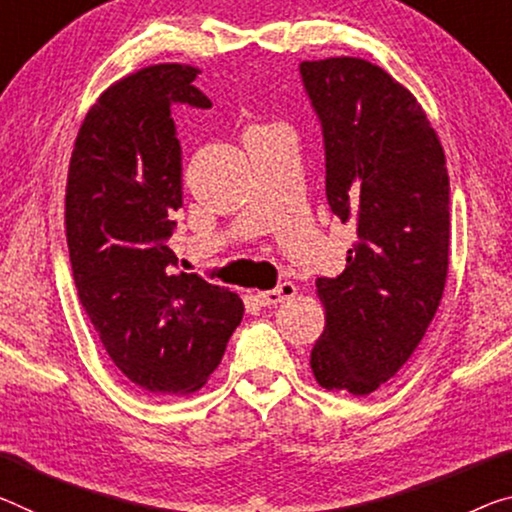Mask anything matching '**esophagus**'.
I'll list each match as a JSON object with an SVG mask.
<instances>
[{
	"mask_svg": "<svg viewBox=\"0 0 512 512\" xmlns=\"http://www.w3.org/2000/svg\"><path fill=\"white\" fill-rule=\"evenodd\" d=\"M295 295H297V286H295V283L283 281V283H279V286L274 288V290H263V293H258L256 300L261 302L263 306H277V304L286 302V300H293Z\"/></svg>",
	"mask_w": 512,
	"mask_h": 512,
	"instance_id": "esophagus-1",
	"label": "esophagus"
}]
</instances>
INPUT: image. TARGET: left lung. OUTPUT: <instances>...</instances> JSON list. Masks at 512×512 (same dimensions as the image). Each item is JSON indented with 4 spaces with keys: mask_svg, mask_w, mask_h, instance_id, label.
I'll list each match as a JSON object with an SVG mask.
<instances>
[{
    "mask_svg": "<svg viewBox=\"0 0 512 512\" xmlns=\"http://www.w3.org/2000/svg\"><path fill=\"white\" fill-rule=\"evenodd\" d=\"M300 73L325 137L327 203L357 229L345 270L316 281L325 332L311 371L322 389L368 396L405 366L442 302L446 157L423 107L380 66L329 57Z\"/></svg>",
    "mask_w": 512,
    "mask_h": 512,
    "instance_id": "1",
    "label": "left lung"
}]
</instances>
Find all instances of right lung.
<instances>
[{
    "instance_id": "add662e5",
    "label": "right lung",
    "mask_w": 512,
    "mask_h": 512,
    "mask_svg": "<svg viewBox=\"0 0 512 512\" xmlns=\"http://www.w3.org/2000/svg\"><path fill=\"white\" fill-rule=\"evenodd\" d=\"M201 70L146 66L100 93L70 155L66 238L77 295L114 366L151 396L199 391L245 306L229 288L178 272L167 240L183 206L171 107L208 109Z\"/></svg>"
}]
</instances>
